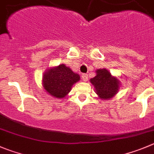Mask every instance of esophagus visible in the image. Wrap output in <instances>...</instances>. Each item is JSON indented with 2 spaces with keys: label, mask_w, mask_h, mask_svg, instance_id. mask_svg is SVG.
I'll return each instance as SVG.
<instances>
[{
  "label": "esophagus",
  "mask_w": 154,
  "mask_h": 154,
  "mask_svg": "<svg viewBox=\"0 0 154 154\" xmlns=\"http://www.w3.org/2000/svg\"><path fill=\"white\" fill-rule=\"evenodd\" d=\"M82 78L83 81L86 82V81H88V74L84 73V74L82 75Z\"/></svg>",
  "instance_id": "34e87169"
}]
</instances>
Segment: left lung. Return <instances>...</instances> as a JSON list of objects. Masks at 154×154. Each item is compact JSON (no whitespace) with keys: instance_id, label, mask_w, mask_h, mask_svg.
<instances>
[{"instance_id":"obj_1","label":"left lung","mask_w":154,"mask_h":154,"mask_svg":"<svg viewBox=\"0 0 154 154\" xmlns=\"http://www.w3.org/2000/svg\"><path fill=\"white\" fill-rule=\"evenodd\" d=\"M96 76L91 79L90 82L94 87L96 94L103 100H109L115 96L119 88V81L112 76L106 69L96 70Z\"/></svg>"}]
</instances>
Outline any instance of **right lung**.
Here are the masks:
<instances>
[{"label":"right lung","instance_id":"add662e5","mask_svg":"<svg viewBox=\"0 0 154 154\" xmlns=\"http://www.w3.org/2000/svg\"><path fill=\"white\" fill-rule=\"evenodd\" d=\"M42 79L44 88L47 92L59 99L68 94L73 85L80 80V76L64 64H60L47 70Z\"/></svg>","mask_w":154,"mask_h":154}]
</instances>
